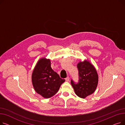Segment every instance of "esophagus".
<instances>
[{"mask_svg": "<svg viewBox=\"0 0 125 125\" xmlns=\"http://www.w3.org/2000/svg\"><path fill=\"white\" fill-rule=\"evenodd\" d=\"M65 80H66V82H69V77L68 76L66 78H65Z\"/></svg>", "mask_w": 125, "mask_h": 125, "instance_id": "esophagus-1", "label": "esophagus"}]
</instances>
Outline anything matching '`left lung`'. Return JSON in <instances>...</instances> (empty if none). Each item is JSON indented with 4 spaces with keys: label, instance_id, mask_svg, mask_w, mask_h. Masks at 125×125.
I'll return each mask as SVG.
<instances>
[{
    "label": "left lung",
    "instance_id": "1",
    "mask_svg": "<svg viewBox=\"0 0 125 125\" xmlns=\"http://www.w3.org/2000/svg\"><path fill=\"white\" fill-rule=\"evenodd\" d=\"M77 67L79 81L77 83H75L71 80V84L75 94L80 98H85L96 90L98 83V75L94 66L88 60L80 62Z\"/></svg>",
    "mask_w": 125,
    "mask_h": 125
}]
</instances>
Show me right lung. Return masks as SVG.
Listing matches in <instances>:
<instances>
[{
    "mask_svg": "<svg viewBox=\"0 0 125 125\" xmlns=\"http://www.w3.org/2000/svg\"><path fill=\"white\" fill-rule=\"evenodd\" d=\"M52 69L50 59L41 58L37 62L32 74V83L36 92L45 98L55 95L65 82Z\"/></svg>",
    "mask_w": 125,
    "mask_h": 125,
    "instance_id": "obj_1",
    "label": "right lung"
}]
</instances>
